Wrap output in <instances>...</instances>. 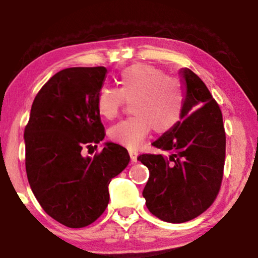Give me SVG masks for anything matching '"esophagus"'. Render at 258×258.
Here are the masks:
<instances>
[{"mask_svg":"<svg viewBox=\"0 0 258 258\" xmlns=\"http://www.w3.org/2000/svg\"><path fill=\"white\" fill-rule=\"evenodd\" d=\"M129 155H130V160H132V162L137 161V153H135V151H129Z\"/></svg>","mask_w":258,"mask_h":258,"instance_id":"esophagus-1","label":"esophagus"}]
</instances>
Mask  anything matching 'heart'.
<instances>
[{
    "mask_svg": "<svg viewBox=\"0 0 258 258\" xmlns=\"http://www.w3.org/2000/svg\"><path fill=\"white\" fill-rule=\"evenodd\" d=\"M119 88L103 87L97 95V110L104 118L117 116L124 101H132L134 116L116 123L109 136L116 143L135 149L151 129L165 134L182 117L185 93L177 80L150 64L130 66L118 77Z\"/></svg>",
    "mask_w": 258,
    "mask_h": 258,
    "instance_id": "obj_1",
    "label": "heart"
}]
</instances>
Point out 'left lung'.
I'll return each instance as SVG.
<instances>
[{
    "label": "left lung",
    "instance_id": "left-lung-1",
    "mask_svg": "<svg viewBox=\"0 0 258 258\" xmlns=\"http://www.w3.org/2000/svg\"><path fill=\"white\" fill-rule=\"evenodd\" d=\"M185 103L170 132L153 142L169 156L143 154L149 169L142 195L149 211L162 221L183 223L206 211L223 177L225 133L221 109L203 81L188 68L179 70Z\"/></svg>",
    "mask_w": 258,
    "mask_h": 258
}]
</instances>
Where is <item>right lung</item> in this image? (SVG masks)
Masks as SVG:
<instances>
[{"label":"right lung","mask_w":258,"mask_h":258,"mask_svg":"<svg viewBox=\"0 0 258 258\" xmlns=\"http://www.w3.org/2000/svg\"><path fill=\"white\" fill-rule=\"evenodd\" d=\"M105 67H75L55 74L38 91L24 129L26 170L35 197L49 216L69 228L87 227L109 203V183L128 165V150L105 142L97 110ZM97 148V146H94Z\"/></svg>","instance_id":"obj_1"}]
</instances>
